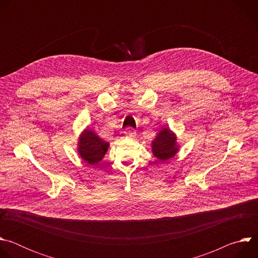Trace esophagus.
I'll return each mask as SVG.
<instances>
[{"instance_id": "obj_1", "label": "esophagus", "mask_w": 258, "mask_h": 258, "mask_svg": "<svg viewBox=\"0 0 258 258\" xmlns=\"http://www.w3.org/2000/svg\"><path fill=\"white\" fill-rule=\"evenodd\" d=\"M124 134L126 136V138H130V139H134L136 136H137V133L134 128L132 127H127L125 131H124Z\"/></svg>"}]
</instances>
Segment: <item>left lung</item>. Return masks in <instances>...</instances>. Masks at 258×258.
<instances>
[{"label": "left lung", "instance_id": "1", "mask_svg": "<svg viewBox=\"0 0 258 258\" xmlns=\"http://www.w3.org/2000/svg\"><path fill=\"white\" fill-rule=\"evenodd\" d=\"M178 148L176 136L169 127L162 128L152 142L153 155L161 162L172 158L177 153Z\"/></svg>", "mask_w": 258, "mask_h": 258}]
</instances>
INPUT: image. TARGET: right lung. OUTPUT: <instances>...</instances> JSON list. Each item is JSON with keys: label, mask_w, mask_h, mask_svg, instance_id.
<instances>
[{"label": "right lung", "mask_w": 258, "mask_h": 258, "mask_svg": "<svg viewBox=\"0 0 258 258\" xmlns=\"http://www.w3.org/2000/svg\"><path fill=\"white\" fill-rule=\"evenodd\" d=\"M79 154L91 165H96L105 156L109 143L103 141L94 131L86 128L79 139Z\"/></svg>", "instance_id": "1"}]
</instances>
